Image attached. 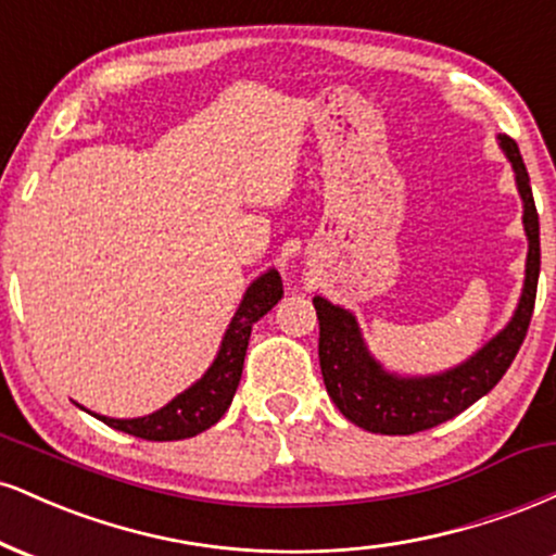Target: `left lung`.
I'll use <instances>...</instances> for the list:
<instances>
[{
    "mask_svg": "<svg viewBox=\"0 0 556 556\" xmlns=\"http://www.w3.org/2000/svg\"><path fill=\"white\" fill-rule=\"evenodd\" d=\"M504 156L515 172V185L522 198V227L528 238L526 282L507 327L476 350L468 361L442 374L402 376L389 371L374 358L363 340L358 318L342 305L316 295L318 316V361L329 397L348 420L371 433L405 437L460 416L465 407L489 394L518 355L533 316L535 287L541 271L539 214H535L531 177L522 164L520 149L509 136H496Z\"/></svg>",
    "mask_w": 556,
    "mask_h": 556,
    "instance_id": "obj_1",
    "label": "left lung"
}]
</instances>
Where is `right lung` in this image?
<instances>
[{"mask_svg":"<svg viewBox=\"0 0 556 556\" xmlns=\"http://www.w3.org/2000/svg\"><path fill=\"white\" fill-rule=\"evenodd\" d=\"M282 295V277L277 269H266L261 277L253 279L240 300L238 311H235L232 321H229L225 337H222L219 353L206 368V374L177 394L175 400H169L167 405L159 407L156 413L140 418H110L91 410L88 413L112 429L138 439H149V442H177V439H190L195 433L212 429L216 420L225 416L229 402L238 392L253 324L269 314Z\"/></svg>","mask_w":556,"mask_h":556,"instance_id":"add662e5","label":"right lung"}]
</instances>
